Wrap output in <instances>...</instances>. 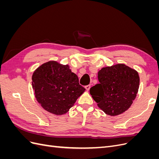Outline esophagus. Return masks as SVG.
<instances>
[{
	"mask_svg": "<svg viewBox=\"0 0 159 159\" xmlns=\"http://www.w3.org/2000/svg\"><path fill=\"white\" fill-rule=\"evenodd\" d=\"M90 88H91V85H86L85 87V88L86 89V90H87V91H89V89H90Z\"/></svg>",
	"mask_w": 159,
	"mask_h": 159,
	"instance_id": "34e87169",
	"label": "esophagus"
}]
</instances>
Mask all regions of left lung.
I'll return each instance as SVG.
<instances>
[{
  "mask_svg": "<svg viewBox=\"0 0 159 159\" xmlns=\"http://www.w3.org/2000/svg\"><path fill=\"white\" fill-rule=\"evenodd\" d=\"M99 84L90 88L91 97L104 113L115 116L127 111L139 87L137 72L125 64L103 68L98 72Z\"/></svg>",
  "mask_w": 159,
  "mask_h": 159,
  "instance_id": "1",
  "label": "left lung"
}]
</instances>
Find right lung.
<instances>
[{
	"label": "right lung",
	"mask_w": 159,
	"mask_h": 159,
	"mask_svg": "<svg viewBox=\"0 0 159 159\" xmlns=\"http://www.w3.org/2000/svg\"><path fill=\"white\" fill-rule=\"evenodd\" d=\"M32 80L38 102L47 111L55 115L68 112L85 90L68 65L54 61L38 68Z\"/></svg>",
	"instance_id": "1"
}]
</instances>
